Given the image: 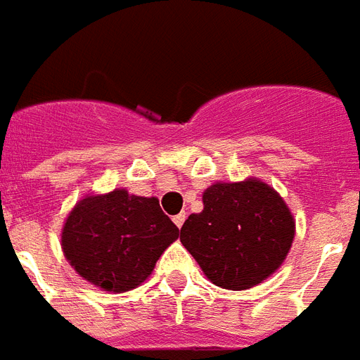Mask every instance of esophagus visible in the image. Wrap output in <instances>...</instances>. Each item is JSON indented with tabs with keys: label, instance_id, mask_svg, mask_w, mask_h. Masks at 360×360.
<instances>
[{
	"label": "esophagus",
	"instance_id": "34e87169",
	"mask_svg": "<svg viewBox=\"0 0 360 360\" xmlns=\"http://www.w3.org/2000/svg\"><path fill=\"white\" fill-rule=\"evenodd\" d=\"M172 220H174V224H176L178 228H182L184 222H186V212H180V214H176Z\"/></svg>",
	"mask_w": 360,
	"mask_h": 360
}]
</instances>
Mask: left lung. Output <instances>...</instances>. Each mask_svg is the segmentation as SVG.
Returning a JSON list of instances; mask_svg holds the SVG:
<instances>
[{"label": "left lung", "instance_id": "1", "mask_svg": "<svg viewBox=\"0 0 360 360\" xmlns=\"http://www.w3.org/2000/svg\"><path fill=\"white\" fill-rule=\"evenodd\" d=\"M295 222L284 199L266 184H212L203 211L190 214L180 241L212 284L248 290L284 263Z\"/></svg>", "mask_w": 360, "mask_h": 360}]
</instances>
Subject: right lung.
I'll list each match as a JSON object with an SVG mask.
<instances>
[{
	"mask_svg": "<svg viewBox=\"0 0 360 360\" xmlns=\"http://www.w3.org/2000/svg\"><path fill=\"white\" fill-rule=\"evenodd\" d=\"M178 236L159 199L115 190L90 195L72 209L61 245L67 261L88 282L107 291H128L151 274Z\"/></svg>",
	"mask_w": 360,
	"mask_h": 360,
	"instance_id": "add662e5",
	"label": "right lung"
}]
</instances>
